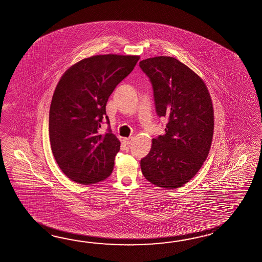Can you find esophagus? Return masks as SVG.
Returning <instances> with one entry per match:
<instances>
[{"instance_id":"esophagus-1","label":"esophagus","mask_w":262,"mask_h":262,"mask_svg":"<svg viewBox=\"0 0 262 262\" xmlns=\"http://www.w3.org/2000/svg\"><path fill=\"white\" fill-rule=\"evenodd\" d=\"M124 142L126 143V144H130L131 143V141H132V137H129V138H125L124 140Z\"/></svg>"}]
</instances>
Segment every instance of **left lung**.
<instances>
[{"instance_id": "1", "label": "left lung", "mask_w": 262, "mask_h": 262, "mask_svg": "<svg viewBox=\"0 0 262 262\" xmlns=\"http://www.w3.org/2000/svg\"><path fill=\"white\" fill-rule=\"evenodd\" d=\"M140 68L152 83L157 114L167 119L165 134L152 140L141 159V172L159 187H181L208 156L214 133L211 97L202 79L174 58H150Z\"/></svg>"}]
</instances>
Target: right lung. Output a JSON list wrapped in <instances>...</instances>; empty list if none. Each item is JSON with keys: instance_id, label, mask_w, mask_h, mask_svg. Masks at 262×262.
Here are the masks:
<instances>
[{"instance_id": "right-lung-1", "label": "right lung", "mask_w": 262, "mask_h": 262, "mask_svg": "<svg viewBox=\"0 0 262 262\" xmlns=\"http://www.w3.org/2000/svg\"><path fill=\"white\" fill-rule=\"evenodd\" d=\"M139 60V56L97 55L80 60L60 78L49 110V138L55 160L71 181L96 183L112 173L121 142L111 131L105 106ZM105 119L108 131L101 135Z\"/></svg>"}]
</instances>
